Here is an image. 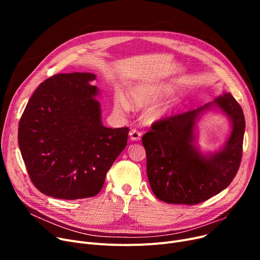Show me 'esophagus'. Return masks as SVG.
Returning a JSON list of instances; mask_svg holds the SVG:
<instances>
[{
    "label": "esophagus",
    "mask_w": 260,
    "mask_h": 260,
    "mask_svg": "<svg viewBox=\"0 0 260 260\" xmlns=\"http://www.w3.org/2000/svg\"><path fill=\"white\" fill-rule=\"evenodd\" d=\"M141 136L142 134L136 128H133L129 131V137L132 141H139L141 139Z\"/></svg>",
    "instance_id": "1"
}]
</instances>
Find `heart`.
Listing matches in <instances>:
<instances>
[{"label":"heart","instance_id":"b5f03b06","mask_svg":"<svg viewBox=\"0 0 260 260\" xmlns=\"http://www.w3.org/2000/svg\"><path fill=\"white\" fill-rule=\"evenodd\" d=\"M171 91L172 88L166 84L155 83L138 85L131 90L128 94V99L132 106L142 108L149 104L155 103L163 97H166V95L171 93ZM129 103L122 94L116 95L115 104L118 108L125 109L126 111V109H129ZM174 107L175 103L173 101L154 105L153 107L147 109V112L145 113V119L149 122H155L157 120H160L171 114Z\"/></svg>","mask_w":260,"mask_h":260}]
</instances>
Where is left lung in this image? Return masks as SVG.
<instances>
[{"mask_svg": "<svg viewBox=\"0 0 260 260\" xmlns=\"http://www.w3.org/2000/svg\"><path fill=\"white\" fill-rule=\"evenodd\" d=\"M214 107L229 117L232 131L220 151L203 155L194 144L196 123ZM244 129L242 108L230 92L193 111L155 122L142 137L155 196L167 203L193 206L219 194L240 167Z\"/></svg>", "mask_w": 260, "mask_h": 260, "instance_id": "1", "label": "left lung"}]
</instances>
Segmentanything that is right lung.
I'll use <instances>...</instances> for the list:
<instances>
[{"mask_svg": "<svg viewBox=\"0 0 260 260\" xmlns=\"http://www.w3.org/2000/svg\"><path fill=\"white\" fill-rule=\"evenodd\" d=\"M95 75H54L41 83L19 123L22 158L34 185L47 196L75 200L97 195L127 144L128 127L101 121Z\"/></svg>", "mask_w": 260, "mask_h": 260, "instance_id": "add662e5", "label": "right lung"}]
</instances>
